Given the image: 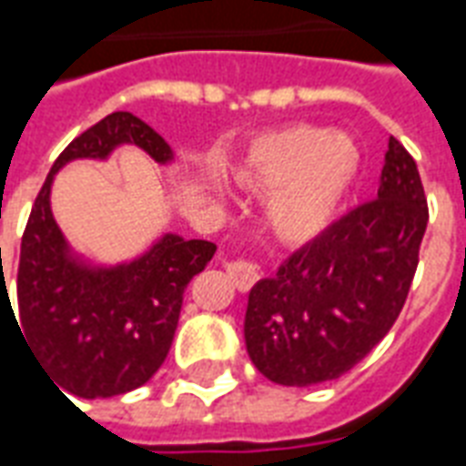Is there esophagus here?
Instances as JSON below:
<instances>
[{
	"instance_id": "34e87169",
	"label": "esophagus",
	"mask_w": 466,
	"mask_h": 466,
	"mask_svg": "<svg viewBox=\"0 0 466 466\" xmlns=\"http://www.w3.org/2000/svg\"><path fill=\"white\" fill-rule=\"evenodd\" d=\"M227 273H229V279H232V283L239 290H248L261 279L258 266L251 264V261H229L227 264Z\"/></svg>"
}]
</instances>
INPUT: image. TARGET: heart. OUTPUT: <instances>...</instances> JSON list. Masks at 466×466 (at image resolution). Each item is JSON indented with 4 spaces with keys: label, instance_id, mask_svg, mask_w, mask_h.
Listing matches in <instances>:
<instances>
[{
    "label": "heart",
    "instance_id": "obj_1",
    "mask_svg": "<svg viewBox=\"0 0 466 466\" xmlns=\"http://www.w3.org/2000/svg\"><path fill=\"white\" fill-rule=\"evenodd\" d=\"M360 170V148L347 134L290 124L264 134L232 170L247 193L268 195L266 227L283 244L315 239L335 218Z\"/></svg>",
    "mask_w": 466,
    "mask_h": 466
}]
</instances>
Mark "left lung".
Segmentation results:
<instances>
[{
    "label": "left lung",
    "instance_id": "obj_1",
    "mask_svg": "<svg viewBox=\"0 0 466 466\" xmlns=\"http://www.w3.org/2000/svg\"><path fill=\"white\" fill-rule=\"evenodd\" d=\"M428 200L413 156L389 138L379 190L248 290L251 364L280 386L347 374L393 328L418 268Z\"/></svg>",
    "mask_w": 466,
    "mask_h": 466
}]
</instances>
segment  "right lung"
<instances>
[{
  "label": "right lung",
  "instance_id": "obj_1",
  "mask_svg": "<svg viewBox=\"0 0 466 466\" xmlns=\"http://www.w3.org/2000/svg\"><path fill=\"white\" fill-rule=\"evenodd\" d=\"M119 147L141 148L161 166L176 161L147 122L131 112L106 115L53 163L21 239V335L56 386L77 399L122 396L161 369L186 286L218 251L173 232L119 264H97L70 247L51 209L56 173L73 161H106Z\"/></svg>",
  "mask_w": 466,
  "mask_h": 466
}]
</instances>
